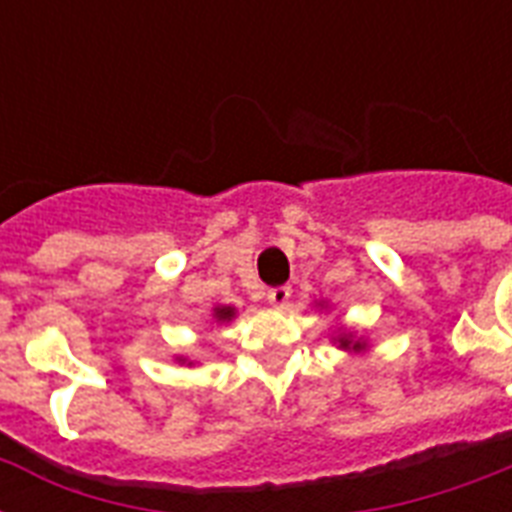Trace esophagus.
Instances as JSON below:
<instances>
[{
  "label": "esophagus",
  "instance_id": "34e87169",
  "mask_svg": "<svg viewBox=\"0 0 512 512\" xmlns=\"http://www.w3.org/2000/svg\"><path fill=\"white\" fill-rule=\"evenodd\" d=\"M289 297H292V287H273L268 289V303L273 308H284L289 303Z\"/></svg>",
  "mask_w": 512,
  "mask_h": 512
}]
</instances>
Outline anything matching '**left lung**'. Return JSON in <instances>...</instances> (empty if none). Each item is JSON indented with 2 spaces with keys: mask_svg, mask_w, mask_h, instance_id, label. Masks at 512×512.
I'll use <instances>...</instances> for the list:
<instances>
[{
  "mask_svg": "<svg viewBox=\"0 0 512 512\" xmlns=\"http://www.w3.org/2000/svg\"><path fill=\"white\" fill-rule=\"evenodd\" d=\"M340 345H342V348H348V340H340ZM353 348H361V345H358V342H356Z\"/></svg>",
  "mask_w": 512,
  "mask_h": 512,
  "instance_id": "obj_1",
  "label": "left lung"
}]
</instances>
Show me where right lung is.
I'll use <instances>...</instances> for the list:
<instances>
[{
	"label": "right lung",
	"instance_id": "right-lung-1",
	"mask_svg": "<svg viewBox=\"0 0 512 512\" xmlns=\"http://www.w3.org/2000/svg\"><path fill=\"white\" fill-rule=\"evenodd\" d=\"M233 308H217V319H231Z\"/></svg>",
	"mask_w": 512,
	"mask_h": 512
}]
</instances>
